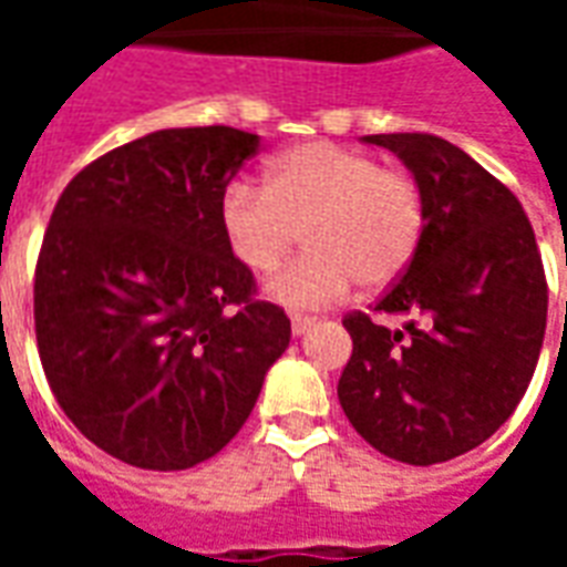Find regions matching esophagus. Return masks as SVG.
<instances>
[{
    "mask_svg": "<svg viewBox=\"0 0 567 567\" xmlns=\"http://www.w3.org/2000/svg\"><path fill=\"white\" fill-rule=\"evenodd\" d=\"M312 324H316V319H307V316H291V333H295V337H303V333L312 331Z\"/></svg>",
    "mask_w": 567,
    "mask_h": 567,
    "instance_id": "34e87169",
    "label": "esophagus"
}]
</instances>
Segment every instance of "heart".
Instances as JSON below:
<instances>
[{
  "label": "heart",
  "instance_id": "b5f03b06",
  "mask_svg": "<svg viewBox=\"0 0 567 567\" xmlns=\"http://www.w3.org/2000/svg\"><path fill=\"white\" fill-rule=\"evenodd\" d=\"M218 224L251 272H270L307 230V255L264 291L282 307L319 309L355 282L368 291L398 282L416 258L425 206L413 175L333 142H307L272 157L267 187L246 178L224 187Z\"/></svg>",
  "mask_w": 567,
  "mask_h": 567
}]
</instances>
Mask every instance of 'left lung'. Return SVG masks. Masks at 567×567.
<instances>
[{
  "mask_svg": "<svg viewBox=\"0 0 567 567\" xmlns=\"http://www.w3.org/2000/svg\"><path fill=\"white\" fill-rule=\"evenodd\" d=\"M361 142L401 157L422 190L413 264L377 309L419 316L389 331L358 312L337 394L373 450L406 464L450 462L498 431L537 368L547 279L519 199L458 145L431 133Z\"/></svg>",
  "mask_w": 567,
  "mask_h": 567,
  "instance_id": "obj_1",
  "label": "left lung"
}]
</instances>
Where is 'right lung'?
<instances>
[{"mask_svg": "<svg viewBox=\"0 0 567 567\" xmlns=\"http://www.w3.org/2000/svg\"><path fill=\"white\" fill-rule=\"evenodd\" d=\"M258 145L234 127L157 130L56 199L35 267L44 377L72 425L133 467L185 471L221 452L291 343L218 224Z\"/></svg>", "mask_w": 567, "mask_h": 567, "instance_id": "obj_1", "label": "right lung"}]
</instances>
